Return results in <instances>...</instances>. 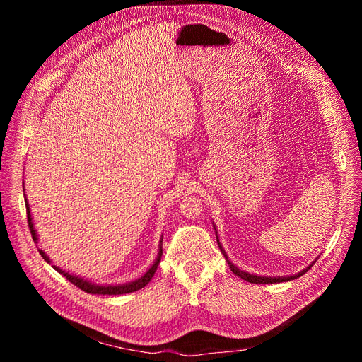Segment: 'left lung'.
Here are the masks:
<instances>
[{"label":"left lung","mask_w":362,"mask_h":362,"mask_svg":"<svg viewBox=\"0 0 362 362\" xmlns=\"http://www.w3.org/2000/svg\"><path fill=\"white\" fill-rule=\"evenodd\" d=\"M217 245H218V247H221V250H222V254H223V257H225V259L228 261V266H229V269H231V272L234 273V275H237V276H240L242 279H245V281H247V282H252V284H276V282H286V281H291V279H296V278H299V276H302L303 273H306V270H308L310 267H306L305 270H302L300 273H298V275H293V276H276V278H267V276H257V275H250V273H247V272H243V270H240L238 267H235L231 261H229V258H228V255H226V252H225V249L222 247V245H221V242H218V238H217Z\"/></svg>","instance_id":"8db88e82"}]
</instances>
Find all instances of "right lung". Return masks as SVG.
<instances>
[{
    "instance_id": "obj_1",
    "label": "right lung",
    "mask_w": 362,
    "mask_h": 362,
    "mask_svg": "<svg viewBox=\"0 0 362 362\" xmlns=\"http://www.w3.org/2000/svg\"><path fill=\"white\" fill-rule=\"evenodd\" d=\"M24 198H25V193H24ZM25 206H27V221H28V228H30V233H31V237L35 242L37 243V234H36V229H35V225H33V218H31V214H30V206H28V202H27V198H25ZM161 242L163 238L160 240V247H158V255L154 261V264L151 266V269L145 273L144 276L136 279V281H131V282H127V284H120V286H100V284H92L90 281H86L84 278H80V276H74L71 275V273L62 270L60 267L57 266H52L54 269H56L59 273H62V275L66 278L69 282H72L74 286H76L78 288H81L83 291L86 293H90V294H127V293H133V291H137L140 288H144L146 284L152 279V276H154V273L160 264L161 261V255H163V249H161ZM39 254L42 255V258L45 259L47 262H51L49 257L43 252L42 249H39Z\"/></svg>"
}]
</instances>
